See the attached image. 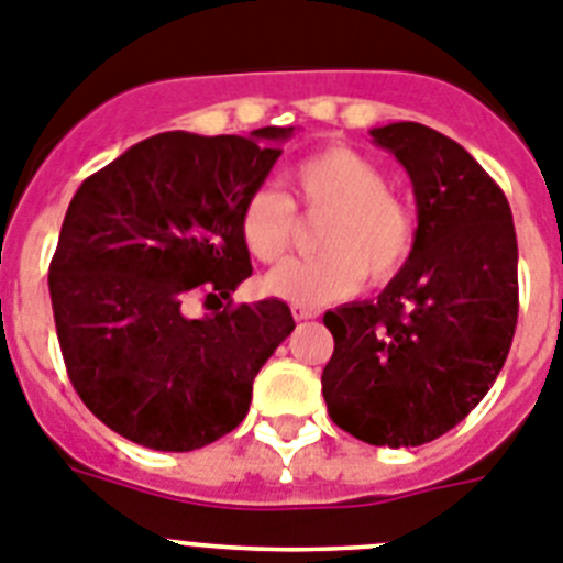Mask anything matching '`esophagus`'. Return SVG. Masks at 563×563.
Returning <instances> with one entry per match:
<instances>
[{
    "label": "esophagus",
    "mask_w": 563,
    "mask_h": 563,
    "mask_svg": "<svg viewBox=\"0 0 563 563\" xmlns=\"http://www.w3.org/2000/svg\"><path fill=\"white\" fill-rule=\"evenodd\" d=\"M291 313L297 322H302V319H317L319 311L317 308H308V306H291Z\"/></svg>",
    "instance_id": "esophagus-1"
}]
</instances>
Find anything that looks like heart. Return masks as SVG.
Masks as SVG:
<instances>
[{
  "instance_id": "b5f03b06",
  "label": "heart",
  "mask_w": 563,
  "mask_h": 563,
  "mask_svg": "<svg viewBox=\"0 0 563 563\" xmlns=\"http://www.w3.org/2000/svg\"><path fill=\"white\" fill-rule=\"evenodd\" d=\"M291 187L302 210L328 216L317 238L322 255L269 272L263 288L272 297L308 308L344 300L358 291L362 277L389 280L412 255V210L389 194L387 176L367 156L342 145L317 151L291 170ZM294 227V205L275 187H255L241 205L238 232L255 261H280Z\"/></svg>"
}]
</instances>
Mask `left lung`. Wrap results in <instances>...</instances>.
<instances>
[{"label": "left lung", "mask_w": 563, "mask_h": 563, "mask_svg": "<svg viewBox=\"0 0 563 563\" xmlns=\"http://www.w3.org/2000/svg\"><path fill=\"white\" fill-rule=\"evenodd\" d=\"M418 205L412 255L376 300L325 313L328 415L369 445H423L494 387L519 317L510 205L479 162L420 123L373 129Z\"/></svg>", "instance_id": "obj_1"}]
</instances>
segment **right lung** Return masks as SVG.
Segmentation results:
<instances>
[{"instance_id":"add662e5","label":"right lung","mask_w":563,"mask_h":563,"mask_svg":"<svg viewBox=\"0 0 563 563\" xmlns=\"http://www.w3.org/2000/svg\"><path fill=\"white\" fill-rule=\"evenodd\" d=\"M294 129L250 136L165 131L73 196L49 263L69 382L111 432L194 452L250 412L252 382L294 331L283 300L184 317L194 292L230 299L252 275L238 216Z\"/></svg>"}]
</instances>
